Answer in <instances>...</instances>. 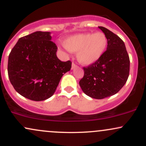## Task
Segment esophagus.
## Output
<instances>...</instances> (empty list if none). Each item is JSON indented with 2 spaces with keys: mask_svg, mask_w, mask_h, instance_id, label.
Returning a JSON list of instances; mask_svg holds the SVG:
<instances>
[{
  "mask_svg": "<svg viewBox=\"0 0 146 146\" xmlns=\"http://www.w3.org/2000/svg\"><path fill=\"white\" fill-rule=\"evenodd\" d=\"M77 67H78V66H77V65L75 64L72 63V66H71V69H72V70L75 69V68H76Z\"/></svg>",
  "mask_w": 146,
  "mask_h": 146,
  "instance_id": "1",
  "label": "esophagus"
}]
</instances>
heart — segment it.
Returning a JSON list of instances; mask_svg holds the SVG:
<instances>
[{
    "label": "heart",
    "mask_w": 146,
    "mask_h": 146,
    "mask_svg": "<svg viewBox=\"0 0 146 146\" xmlns=\"http://www.w3.org/2000/svg\"><path fill=\"white\" fill-rule=\"evenodd\" d=\"M69 51L77 53V59L84 65L98 61L106 50L108 40L104 33H82L72 35L64 40Z\"/></svg>",
    "instance_id": "b5f03b06"
}]
</instances>
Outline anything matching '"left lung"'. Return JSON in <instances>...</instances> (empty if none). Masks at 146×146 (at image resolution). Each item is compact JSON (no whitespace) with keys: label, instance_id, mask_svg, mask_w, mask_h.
<instances>
[{"label":"left lung","instance_id":"left-lung-1","mask_svg":"<svg viewBox=\"0 0 146 146\" xmlns=\"http://www.w3.org/2000/svg\"><path fill=\"white\" fill-rule=\"evenodd\" d=\"M108 40L106 51L96 62L84 68L80 86L86 95L101 100L116 94L129 76L130 59L124 42L116 34L99 27Z\"/></svg>","mask_w":146,"mask_h":146}]
</instances>
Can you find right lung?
I'll return each instance as SVG.
<instances>
[{"label":"right lung","mask_w":146,"mask_h":146,"mask_svg":"<svg viewBox=\"0 0 146 146\" xmlns=\"http://www.w3.org/2000/svg\"><path fill=\"white\" fill-rule=\"evenodd\" d=\"M51 32L36 31L18 40L8 59V75L22 96L43 101L54 94L62 77L71 68V62L58 58V47Z\"/></svg>","instance_id":"1"}]
</instances>
